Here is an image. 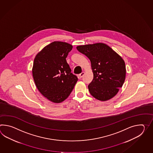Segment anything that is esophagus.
Instances as JSON below:
<instances>
[{
	"mask_svg": "<svg viewBox=\"0 0 153 153\" xmlns=\"http://www.w3.org/2000/svg\"><path fill=\"white\" fill-rule=\"evenodd\" d=\"M84 75H85V72H82L81 74H80L79 75V78H82Z\"/></svg>",
	"mask_w": 153,
	"mask_h": 153,
	"instance_id": "34e87169",
	"label": "esophagus"
}]
</instances>
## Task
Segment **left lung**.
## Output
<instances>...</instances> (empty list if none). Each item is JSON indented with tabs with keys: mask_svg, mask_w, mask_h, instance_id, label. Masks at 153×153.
<instances>
[{
	"mask_svg": "<svg viewBox=\"0 0 153 153\" xmlns=\"http://www.w3.org/2000/svg\"><path fill=\"white\" fill-rule=\"evenodd\" d=\"M76 48L91 62L93 79L88 85L91 94L102 102L115 97L126 77V66L121 56L102 43L78 45Z\"/></svg>",
	"mask_w": 153,
	"mask_h": 153,
	"instance_id": "1",
	"label": "left lung"
}]
</instances>
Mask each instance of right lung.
<instances>
[{
    "mask_svg": "<svg viewBox=\"0 0 153 153\" xmlns=\"http://www.w3.org/2000/svg\"><path fill=\"white\" fill-rule=\"evenodd\" d=\"M72 47L68 43L55 41L34 58L32 75L35 85L44 97L55 103L68 98L78 80L66 60Z\"/></svg>",
    "mask_w": 153,
    "mask_h": 153,
    "instance_id": "1",
    "label": "right lung"
}]
</instances>
